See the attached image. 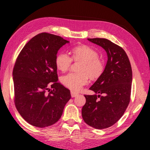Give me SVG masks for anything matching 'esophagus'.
<instances>
[{"label": "esophagus", "instance_id": "obj_1", "mask_svg": "<svg viewBox=\"0 0 150 150\" xmlns=\"http://www.w3.org/2000/svg\"><path fill=\"white\" fill-rule=\"evenodd\" d=\"M79 93H78V92H76V91H71V97L72 98H74V97H76V96H77L78 95H79Z\"/></svg>", "mask_w": 150, "mask_h": 150}]
</instances>
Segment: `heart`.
<instances>
[{
  "label": "heart",
  "instance_id": "obj_1",
  "mask_svg": "<svg viewBox=\"0 0 150 150\" xmlns=\"http://www.w3.org/2000/svg\"><path fill=\"white\" fill-rule=\"evenodd\" d=\"M71 58L66 53L60 52L55 57L57 68L65 72L71 66L72 61L81 63L79 66L80 73H69L61 77V83L69 89L78 91L89 81L99 79L105 69L104 61L98 58V53L93 48L82 45L71 50Z\"/></svg>",
  "mask_w": 150,
  "mask_h": 150
}]
</instances>
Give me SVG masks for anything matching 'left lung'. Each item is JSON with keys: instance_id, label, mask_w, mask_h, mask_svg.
Here are the masks:
<instances>
[{"instance_id": "left-lung-1", "label": "left lung", "mask_w": 150, "mask_h": 150, "mask_svg": "<svg viewBox=\"0 0 150 150\" xmlns=\"http://www.w3.org/2000/svg\"><path fill=\"white\" fill-rule=\"evenodd\" d=\"M88 40L106 50L108 61L103 74L89 88L95 95H85L82 117L86 124L104 129L115 124L124 114L130 101L132 71L124 49L107 39Z\"/></svg>"}]
</instances>
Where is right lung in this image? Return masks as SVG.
<instances>
[{"mask_svg":"<svg viewBox=\"0 0 150 150\" xmlns=\"http://www.w3.org/2000/svg\"><path fill=\"white\" fill-rule=\"evenodd\" d=\"M60 36L42 33L20 51L13 69L14 103L24 120L44 128L58 122L71 98L68 89L58 82L55 57L68 43Z\"/></svg>","mask_w":150,"mask_h":150,"instance_id":"obj_1","label":"right lung"}]
</instances>
